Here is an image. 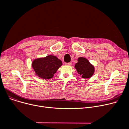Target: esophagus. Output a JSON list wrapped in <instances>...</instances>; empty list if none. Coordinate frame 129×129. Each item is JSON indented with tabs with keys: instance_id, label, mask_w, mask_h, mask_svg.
Segmentation results:
<instances>
[{
	"instance_id": "1",
	"label": "esophagus",
	"mask_w": 129,
	"mask_h": 129,
	"mask_svg": "<svg viewBox=\"0 0 129 129\" xmlns=\"http://www.w3.org/2000/svg\"><path fill=\"white\" fill-rule=\"evenodd\" d=\"M65 65H67V66H71L72 65V63H66Z\"/></svg>"
}]
</instances>
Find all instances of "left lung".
<instances>
[{
    "label": "left lung",
    "mask_w": 129,
    "mask_h": 129,
    "mask_svg": "<svg viewBox=\"0 0 129 129\" xmlns=\"http://www.w3.org/2000/svg\"><path fill=\"white\" fill-rule=\"evenodd\" d=\"M78 62L75 65V68L82 78L87 79L92 76L94 72L93 65L90 63L87 58L80 57L77 59Z\"/></svg>",
    "instance_id": "1"
}]
</instances>
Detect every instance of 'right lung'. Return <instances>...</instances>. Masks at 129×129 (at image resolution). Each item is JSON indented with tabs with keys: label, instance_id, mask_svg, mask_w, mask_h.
Masks as SVG:
<instances>
[{
	"label": "right lung",
	"instance_id": "1",
	"mask_svg": "<svg viewBox=\"0 0 129 129\" xmlns=\"http://www.w3.org/2000/svg\"><path fill=\"white\" fill-rule=\"evenodd\" d=\"M62 65L61 60L52 55L35 59L32 62V67L36 75L45 79L52 78Z\"/></svg>",
	"mask_w": 129,
	"mask_h": 129
}]
</instances>
